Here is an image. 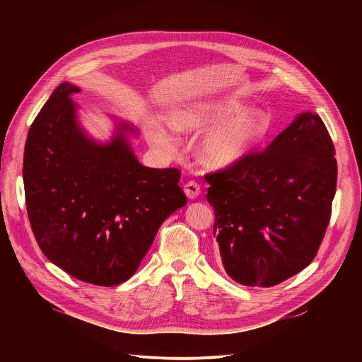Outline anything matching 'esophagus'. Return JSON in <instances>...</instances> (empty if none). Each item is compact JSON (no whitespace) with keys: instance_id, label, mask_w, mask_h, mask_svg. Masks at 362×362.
<instances>
[{"instance_id":"1","label":"esophagus","mask_w":362,"mask_h":362,"mask_svg":"<svg viewBox=\"0 0 362 362\" xmlns=\"http://www.w3.org/2000/svg\"><path fill=\"white\" fill-rule=\"evenodd\" d=\"M183 191H185V194H186V197H187L189 199H194V198L199 197V194H201V186H199L198 182L191 180V182H187V183L183 186Z\"/></svg>"}]
</instances>
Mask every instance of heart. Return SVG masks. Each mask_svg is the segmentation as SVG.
Segmentation results:
<instances>
[{
	"label": "heart",
	"mask_w": 362,
	"mask_h": 362,
	"mask_svg": "<svg viewBox=\"0 0 362 362\" xmlns=\"http://www.w3.org/2000/svg\"><path fill=\"white\" fill-rule=\"evenodd\" d=\"M240 110L236 103L197 105L176 111L170 117V124L177 132L194 135L210 130L198 145V158L208 168H226L248 156L272 127V120L264 111L240 114L226 122ZM148 136L160 146H173V138L157 123L148 124Z\"/></svg>",
	"instance_id": "1"
}]
</instances>
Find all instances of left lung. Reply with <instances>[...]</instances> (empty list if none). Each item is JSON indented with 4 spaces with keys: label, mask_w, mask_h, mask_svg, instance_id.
Instances as JSON below:
<instances>
[{
    "label": "left lung",
    "mask_w": 362,
    "mask_h": 362,
    "mask_svg": "<svg viewBox=\"0 0 362 362\" xmlns=\"http://www.w3.org/2000/svg\"><path fill=\"white\" fill-rule=\"evenodd\" d=\"M205 179L221 265L235 281L272 288L314 259L337 180L334 145L318 114H300L264 151Z\"/></svg>",
    "instance_id": "1"
}]
</instances>
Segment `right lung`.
Here are the masks:
<instances>
[{
  "instance_id": "right-lung-1",
  "label": "right lung",
  "mask_w": 362,
  "mask_h": 362,
  "mask_svg": "<svg viewBox=\"0 0 362 362\" xmlns=\"http://www.w3.org/2000/svg\"><path fill=\"white\" fill-rule=\"evenodd\" d=\"M62 83L33 120L23 182L32 232L44 255L67 274L97 286L130 279L163 221L187 199L179 168L139 164L122 126L108 145L88 139Z\"/></svg>"
}]
</instances>
